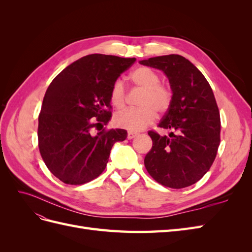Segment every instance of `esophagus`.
Here are the masks:
<instances>
[{
    "label": "esophagus",
    "mask_w": 252,
    "mask_h": 252,
    "mask_svg": "<svg viewBox=\"0 0 252 252\" xmlns=\"http://www.w3.org/2000/svg\"><path fill=\"white\" fill-rule=\"evenodd\" d=\"M139 133L138 132H133V131H129L128 133H127V139L128 140H131V139H133L134 136H136L138 135Z\"/></svg>",
    "instance_id": "esophagus-1"
}]
</instances>
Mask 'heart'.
I'll return each instance as SVG.
<instances>
[{
  "label": "heart",
  "mask_w": 252,
  "mask_h": 252,
  "mask_svg": "<svg viewBox=\"0 0 252 252\" xmlns=\"http://www.w3.org/2000/svg\"><path fill=\"white\" fill-rule=\"evenodd\" d=\"M129 80L135 87L143 89L139 100V108L125 109L113 117V123L120 128L136 131L154 123L157 111L163 114L168 111L172 103V90L159 83V74L149 67L142 66L134 69ZM110 103L118 109L123 108L126 102V90L121 80L114 81L109 94Z\"/></svg>",
  "instance_id": "b5f03b06"
}]
</instances>
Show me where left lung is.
<instances>
[{
  "label": "left lung",
  "mask_w": 252,
  "mask_h": 252,
  "mask_svg": "<svg viewBox=\"0 0 252 252\" xmlns=\"http://www.w3.org/2000/svg\"><path fill=\"white\" fill-rule=\"evenodd\" d=\"M162 70L169 80L172 103L158 127L169 136L150 130L152 148L144 164L159 184L181 189L194 184L207 172L220 145V119L213 91L197 68L179 55L140 61Z\"/></svg>",
  "instance_id": "8db88e82"
}]
</instances>
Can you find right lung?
I'll list each match as a JSON object with an SVG mask.
<instances>
[{
  "mask_svg": "<svg viewBox=\"0 0 252 252\" xmlns=\"http://www.w3.org/2000/svg\"><path fill=\"white\" fill-rule=\"evenodd\" d=\"M134 62L94 53L67 66L50 83L39 114V149L47 168L65 184L97 178L113 144L127 138L124 129L104 125L111 118L112 84Z\"/></svg>",
  "mask_w": 252,
  "mask_h": 252,
  "instance_id": "right-lung-1",
  "label": "right lung"
}]
</instances>
